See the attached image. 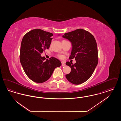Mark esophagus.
Segmentation results:
<instances>
[{
  "instance_id": "obj_1",
  "label": "esophagus",
  "mask_w": 121,
  "mask_h": 121,
  "mask_svg": "<svg viewBox=\"0 0 121 121\" xmlns=\"http://www.w3.org/2000/svg\"><path fill=\"white\" fill-rule=\"evenodd\" d=\"M66 65V64H65V63L64 62H62V66H65Z\"/></svg>"
}]
</instances>
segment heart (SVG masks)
I'll list each match as a JSON object with an SVG mask.
<instances>
[{"label":"heart","mask_w":121,"mask_h":121,"mask_svg":"<svg viewBox=\"0 0 121 121\" xmlns=\"http://www.w3.org/2000/svg\"><path fill=\"white\" fill-rule=\"evenodd\" d=\"M59 57L61 58H63V56L62 55H59Z\"/></svg>","instance_id":"obj_1"}]
</instances>
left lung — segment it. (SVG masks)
Wrapping results in <instances>:
<instances>
[{
  "mask_svg": "<svg viewBox=\"0 0 121 121\" xmlns=\"http://www.w3.org/2000/svg\"><path fill=\"white\" fill-rule=\"evenodd\" d=\"M63 37L69 40L72 45L69 59L75 58L76 63L66 64L71 68L67 79L73 84H80L87 80L92 74L98 63V51L96 40L90 32L78 29L65 33Z\"/></svg>",
  "mask_w": 121,
  "mask_h": 121,
  "instance_id": "8db88e82",
  "label": "left lung"
}]
</instances>
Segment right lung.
<instances>
[{
    "label": "right lung",
    "instance_id": "1",
    "mask_svg": "<svg viewBox=\"0 0 121 121\" xmlns=\"http://www.w3.org/2000/svg\"><path fill=\"white\" fill-rule=\"evenodd\" d=\"M53 34L40 29H33L24 35L21 42L20 61L29 78L37 83L48 80L54 70L62 63L56 58L46 59L41 54L50 46Z\"/></svg>",
    "mask_w": 121,
    "mask_h": 121
}]
</instances>
